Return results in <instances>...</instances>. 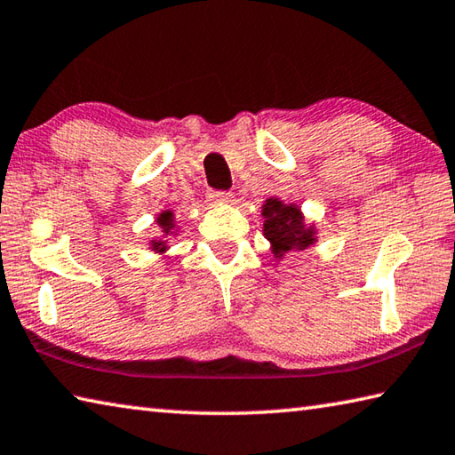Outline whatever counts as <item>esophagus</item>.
Masks as SVG:
<instances>
[{
	"label": "esophagus",
	"mask_w": 455,
	"mask_h": 455,
	"mask_svg": "<svg viewBox=\"0 0 455 455\" xmlns=\"http://www.w3.org/2000/svg\"><path fill=\"white\" fill-rule=\"evenodd\" d=\"M209 201L214 204H225L233 201V195L228 191H209Z\"/></svg>",
	"instance_id": "obj_1"
}]
</instances>
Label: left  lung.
I'll return each instance as SVG.
<instances>
[{
  "label": "left lung",
  "instance_id": "1",
  "mask_svg": "<svg viewBox=\"0 0 455 455\" xmlns=\"http://www.w3.org/2000/svg\"><path fill=\"white\" fill-rule=\"evenodd\" d=\"M264 236L275 244V254H283L292 249H304L314 238L310 228L302 225V217L296 206H284L276 199H270L264 206Z\"/></svg>",
  "mask_w": 455,
  "mask_h": 455
}]
</instances>
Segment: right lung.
Segmentation results:
<instances>
[{
    "label": "right lung",
    "instance_id": "add662e5",
    "mask_svg": "<svg viewBox=\"0 0 455 455\" xmlns=\"http://www.w3.org/2000/svg\"><path fill=\"white\" fill-rule=\"evenodd\" d=\"M172 219H171V212H163L161 214V217H159V225L163 227V230H164V233H169V230L172 228V222H171ZM153 246H163V243L159 241V243H153ZM163 249H164V246H163Z\"/></svg>",
    "mask_w": 455,
    "mask_h": 455
}]
</instances>
